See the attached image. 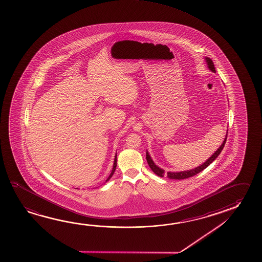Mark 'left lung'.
Masks as SVG:
<instances>
[{"label": "left lung", "instance_id": "obj_1", "mask_svg": "<svg viewBox=\"0 0 262 262\" xmlns=\"http://www.w3.org/2000/svg\"><path fill=\"white\" fill-rule=\"evenodd\" d=\"M206 63H207V66H208V69H210L212 72L215 73V69H214V63H213L212 59H210L209 57H206ZM227 134L226 135V138H225V140H224L223 143H222L221 146L219 147V149L216 150V151L214 152V155L211 156L210 158L208 159L207 161H206L205 163H203L202 165L198 166V167L194 168V169H192V170L185 171V172H168V178H170V179H176V180L186 179V178H189V177H192V176H195V174H198L199 172H202L203 170H205V169H206L208 165H210V163H213L214 160L216 159V157L220 155V152H221L222 150H223L225 143L227 142ZM146 160H147V163L149 164V166H150V169H151V171L155 172V174H157V176H160V177H163V176H164V171H163V169L159 168L158 166L154 163V161H152L151 158H150V156L149 155V154H148V151L146 152Z\"/></svg>", "mask_w": 262, "mask_h": 262}]
</instances>
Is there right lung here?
I'll return each mask as SVG.
<instances>
[{"instance_id":"1","label":"right lung","mask_w":262,"mask_h":262,"mask_svg":"<svg viewBox=\"0 0 262 262\" xmlns=\"http://www.w3.org/2000/svg\"><path fill=\"white\" fill-rule=\"evenodd\" d=\"M116 166H117V155H115V159H114V164H113V168H112V172H111V174H110V176L107 177V180H106V182L107 181L110 180L111 178H112V176H113V173H114V172H115V170H116Z\"/></svg>"}]
</instances>
